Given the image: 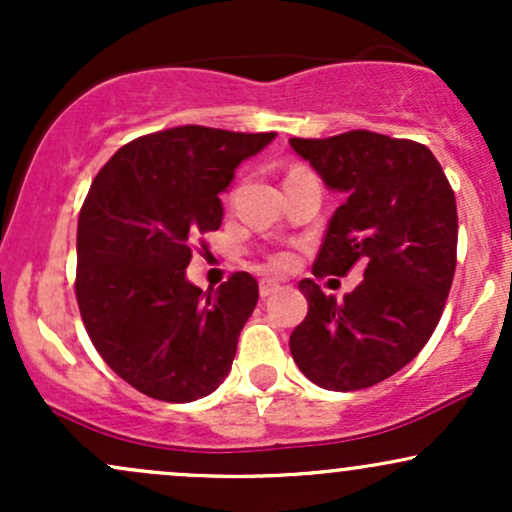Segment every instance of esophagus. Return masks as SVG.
Returning <instances> with one entry per match:
<instances>
[{
  "instance_id": "obj_1",
  "label": "esophagus",
  "mask_w": 512,
  "mask_h": 512,
  "mask_svg": "<svg viewBox=\"0 0 512 512\" xmlns=\"http://www.w3.org/2000/svg\"><path fill=\"white\" fill-rule=\"evenodd\" d=\"M279 281H274V279H262L260 281V296L262 298H267V296H272L274 291H279Z\"/></svg>"
}]
</instances>
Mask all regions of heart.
<instances>
[{
  "label": "heart",
  "instance_id": "heart-1",
  "mask_svg": "<svg viewBox=\"0 0 512 512\" xmlns=\"http://www.w3.org/2000/svg\"><path fill=\"white\" fill-rule=\"evenodd\" d=\"M289 262H291L289 255H274V257H272L274 267H289Z\"/></svg>",
  "mask_w": 512,
  "mask_h": 512
}]
</instances>
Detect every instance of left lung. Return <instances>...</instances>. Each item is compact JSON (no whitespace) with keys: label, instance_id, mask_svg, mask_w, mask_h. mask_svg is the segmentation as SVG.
Masks as SVG:
<instances>
[{"label":"left lung","instance_id":"8db88e82","mask_svg":"<svg viewBox=\"0 0 512 512\" xmlns=\"http://www.w3.org/2000/svg\"><path fill=\"white\" fill-rule=\"evenodd\" d=\"M289 144L344 195L313 274L363 267L344 301L313 279L298 284L308 315L291 332V356L325 390H363L407 366L443 315L457 264L455 192L431 149L411 139L354 129Z\"/></svg>","mask_w":512,"mask_h":512}]
</instances>
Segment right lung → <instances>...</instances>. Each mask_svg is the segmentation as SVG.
Segmentation results:
<instances>
[{
	"mask_svg": "<svg viewBox=\"0 0 512 512\" xmlns=\"http://www.w3.org/2000/svg\"><path fill=\"white\" fill-rule=\"evenodd\" d=\"M274 132L185 125L115 151L76 228V301L93 346L125 383L195 402L223 383L257 305L255 276L202 291L185 276L192 240L221 226L219 192Z\"/></svg>",
	"mask_w": 512,
	"mask_h": 512,
	"instance_id": "add662e5",
	"label": "right lung"
}]
</instances>
